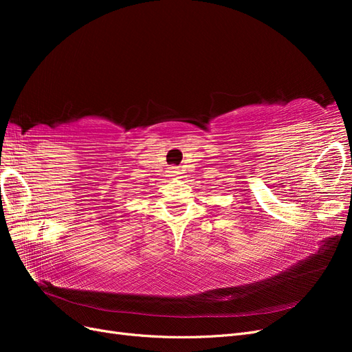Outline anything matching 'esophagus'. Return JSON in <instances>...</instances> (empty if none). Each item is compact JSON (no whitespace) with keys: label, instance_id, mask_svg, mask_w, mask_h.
<instances>
[{"label":"esophagus","instance_id":"34e87169","mask_svg":"<svg viewBox=\"0 0 352 352\" xmlns=\"http://www.w3.org/2000/svg\"><path fill=\"white\" fill-rule=\"evenodd\" d=\"M168 173H170V176H177V168L176 167H170V170H168Z\"/></svg>","mask_w":352,"mask_h":352}]
</instances>
